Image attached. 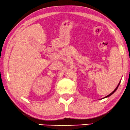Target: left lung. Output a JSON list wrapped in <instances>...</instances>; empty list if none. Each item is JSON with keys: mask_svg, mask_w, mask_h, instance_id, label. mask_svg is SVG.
<instances>
[{"mask_svg": "<svg viewBox=\"0 0 130 130\" xmlns=\"http://www.w3.org/2000/svg\"><path fill=\"white\" fill-rule=\"evenodd\" d=\"M120 83H121V81H120V83H119V84H118L117 87H116V89H114V91H112V92L111 93V94H109V95H107V96H105V97H104V98H105L109 97V96H111V95H112L113 94H114V92H116V90H117V88H118V87H119V85H120Z\"/></svg>", "mask_w": 130, "mask_h": 130, "instance_id": "1", "label": "left lung"}]
</instances>
